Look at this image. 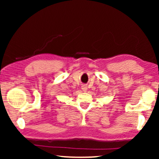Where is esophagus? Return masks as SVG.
<instances>
[{
    "mask_svg": "<svg viewBox=\"0 0 159 159\" xmlns=\"http://www.w3.org/2000/svg\"><path fill=\"white\" fill-rule=\"evenodd\" d=\"M82 90L84 91V92H86L87 90H88V87L85 84H83V85L82 86Z\"/></svg>",
    "mask_w": 159,
    "mask_h": 159,
    "instance_id": "esophagus-1",
    "label": "esophagus"
}]
</instances>
